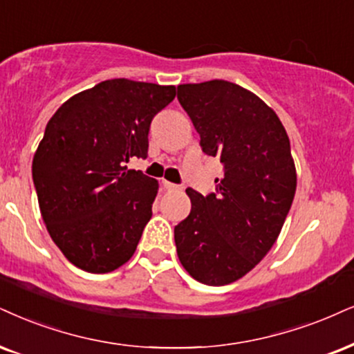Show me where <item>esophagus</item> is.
I'll list each match as a JSON object with an SVG mask.
<instances>
[{"label": "esophagus", "instance_id": "obj_1", "mask_svg": "<svg viewBox=\"0 0 354 354\" xmlns=\"http://www.w3.org/2000/svg\"><path fill=\"white\" fill-rule=\"evenodd\" d=\"M162 185H164L165 190H178V189H180L178 185L172 184V182H167V180H162Z\"/></svg>", "mask_w": 354, "mask_h": 354}]
</instances>
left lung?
Listing matches in <instances>:
<instances>
[{
    "label": "left lung",
    "instance_id": "obj_1",
    "mask_svg": "<svg viewBox=\"0 0 354 354\" xmlns=\"http://www.w3.org/2000/svg\"><path fill=\"white\" fill-rule=\"evenodd\" d=\"M177 98L207 156L223 176L203 197L187 189L190 215L174 230L187 272L207 286L248 274L281 233L297 187L286 129L259 97L226 80L177 86Z\"/></svg>",
    "mask_w": 354,
    "mask_h": 354
}]
</instances>
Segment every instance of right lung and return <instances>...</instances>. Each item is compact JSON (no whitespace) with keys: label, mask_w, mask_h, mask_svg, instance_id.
I'll list each match as a JSON object with an SVG mask.
<instances>
[{"label":"right lung","mask_w":354,"mask_h":354,"mask_svg":"<svg viewBox=\"0 0 354 354\" xmlns=\"http://www.w3.org/2000/svg\"><path fill=\"white\" fill-rule=\"evenodd\" d=\"M176 86L115 78L68 98L32 159L39 208L52 241L77 268L111 272L136 251L157 180L128 170L147 157L151 121Z\"/></svg>","instance_id":"right-lung-1"}]
</instances>
